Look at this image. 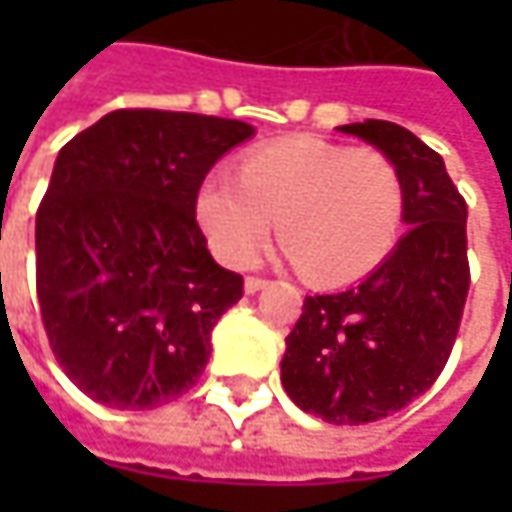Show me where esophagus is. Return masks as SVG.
I'll return each instance as SVG.
<instances>
[{
	"mask_svg": "<svg viewBox=\"0 0 512 512\" xmlns=\"http://www.w3.org/2000/svg\"><path fill=\"white\" fill-rule=\"evenodd\" d=\"M267 285H270V282H267V279H259V276H247V279H245L247 293H259V290H262V287H267Z\"/></svg>",
	"mask_w": 512,
	"mask_h": 512,
	"instance_id": "esophagus-1",
	"label": "esophagus"
}]
</instances>
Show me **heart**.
I'll return each mask as SVG.
<instances>
[{"label":"heart","instance_id":"b5f03b06","mask_svg":"<svg viewBox=\"0 0 512 512\" xmlns=\"http://www.w3.org/2000/svg\"><path fill=\"white\" fill-rule=\"evenodd\" d=\"M404 182L382 150L290 136L247 153L239 179L210 173L196 222L230 267L250 265L273 219L287 253L319 285H350L390 256L404 225Z\"/></svg>","mask_w":512,"mask_h":512}]
</instances>
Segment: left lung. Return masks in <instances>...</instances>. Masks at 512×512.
Returning a JSON list of instances; mask_svg holds the SVG:
<instances>
[{"label":"left lung","mask_w":512,"mask_h":512,"mask_svg":"<svg viewBox=\"0 0 512 512\" xmlns=\"http://www.w3.org/2000/svg\"><path fill=\"white\" fill-rule=\"evenodd\" d=\"M393 159L410 230L364 282L305 296L287 336L282 384L302 410L330 424L379 422L439 379L470 290L467 202L444 159L384 119L342 125Z\"/></svg>","instance_id":"left-lung-1"}]
</instances>
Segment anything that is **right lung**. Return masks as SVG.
Returning a JSON list of instances; mask_svg holds the SVG:
<instances>
[{"label":"right lung","mask_w":512,"mask_h":512,"mask_svg":"<svg viewBox=\"0 0 512 512\" xmlns=\"http://www.w3.org/2000/svg\"><path fill=\"white\" fill-rule=\"evenodd\" d=\"M250 136L239 119L122 108L59 150L36 210V296L56 362L90 399L150 410L205 373L245 282L213 262L196 193Z\"/></svg>","instance_id":"1"}]
</instances>
